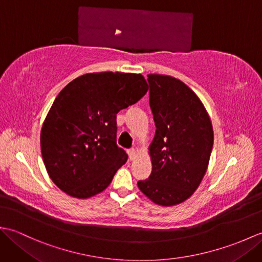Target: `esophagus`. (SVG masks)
<instances>
[{"mask_svg":"<svg viewBox=\"0 0 262 262\" xmlns=\"http://www.w3.org/2000/svg\"><path fill=\"white\" fill-rule=\"evenodd\" d=\"M128 155H129V160H134L136 157V149L135 148L128 149Z\"/></svg>","mask_w":262,"mask_h":262,"instance_id":"obj_1","label":"esophagus"}]
</instances>
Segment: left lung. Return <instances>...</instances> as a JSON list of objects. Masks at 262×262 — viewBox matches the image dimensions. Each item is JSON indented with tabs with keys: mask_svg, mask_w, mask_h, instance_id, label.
<instances>
[{
	"mask_svg": "<svg viewBox=\"0 0 262 262\" xmlns=\"http://www.w3.org/2000/svg\"><path fill=\"white\" fill-rule=\"evenodd\" d=\"M147 77L157 130L148 148L151 176L137 186L153 203L174 206L191 197L203 180L213 148V126L203 102L185 83L169 75Z\"/></svg>",
	"mask_w": 262,
	"mask_h": 262,
	"instance_id": "8db88e82",
	"label": "left lung"
}]
</instances>
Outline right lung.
I'll return each instance as SVG.
<instances>
[{"instance_id": "obj_1", "label": "right lung", "mask_w": 262, "mask_h": 262, "mask_svg": "<svg viewBox=\"0 0 262 262\" xmlns=\"http://www.w3.org/2000/svg\"><path fill=\"white\" fill-rule=\"evenodd\" d=\"M142 74L101 72L70 82L43 121L40 147L48 176L79 199L107 188L128 159L116 143L117 114L145 96Z\"/></svg>"}]
</instances>
